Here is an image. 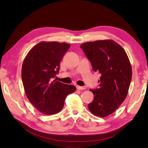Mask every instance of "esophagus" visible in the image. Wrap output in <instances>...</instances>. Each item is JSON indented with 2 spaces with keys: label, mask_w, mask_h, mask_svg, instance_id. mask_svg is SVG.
I'll return each mask as SVG.
<instances>
[{
  "label": "esophagus",
  "mask_w": 148,
  "mask_h": 148,
  "mask_svg": "<svg viewBox=\"0 0 148 148\" xmlns=\"http://www.w3.org/2000/svg\"><path fill=\"white\" fill-rule=\"evenodd\" d=\"M76 88H77V89L78 90H84V89L83 86H77Z\"/></svg>",
  "instance_id": "34e87169"
}]
</instances>
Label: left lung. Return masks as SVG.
I'll list each match as a JSON object with an SVG mask.
<instances>
[{"label":"left lung","mask_w":148,"mask_h":148,"mask_svg":"<svg viewBox=\"0 0 148 148\" xmlns=\"http://www.w3.org/2000/svg\"><path fill=\"white\" fill-rule=\"evenodd\" d=\"M80 48L93 70L100 75L98 88L90 90L94 97L88 109L96 116L106 117L114 112L127 95L132 74L129 59L123 48L112 40L88 42Z\"/></svg>","instance_id":"obj_1"}]
</instances>
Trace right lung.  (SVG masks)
I'll list each match as a JSON object with an SVG mask.
<instances>
[{
  "label": "right lung",
  "instance_id": "obj_1",
  "mask_svg": "<svg viewBox=\"0 0 148 148\" xmlns=\"http://www.w3.org/2000/svg\"><path fill=\"white\" fill-rule=\"evenodd\" d=\"M70 45L58 42H41L25 58L21 79L28 99L40 112L46 115L62 109L66 97L76 86L53 80L60 71V63Z\"/></svg>",
  "mask_w": 148,
  "mask_h": 148
}]
</instances>
